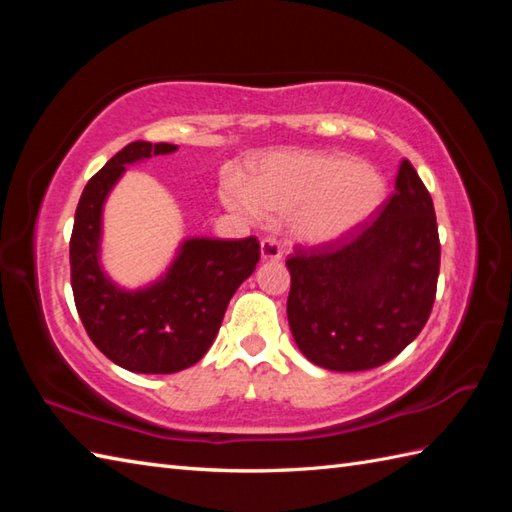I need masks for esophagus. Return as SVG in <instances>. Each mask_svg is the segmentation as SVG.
Returning a JSON list of instances; mask_svg holds the SVG:
<instances>
[{
    "mask_svg": "<svg viewBox=\"0 0 512 512\" xmlns=\"http://www.w3.org/2000/svg\"><path fill=\"white\" fill-rule=\"evenodd\" d=\"M262 259L264 262H277V259H281V246L275 237L262 239Z\"/></svg>",
    "mask_w": 512,
    "mask_h": 512,
    "instance_id": "1",
    "label": "esophagus"
}]
</instances>
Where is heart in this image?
Returning <instances> with one entry per match:
<instances>
[{"label": "heart", "mask_w": 512, "mask_h": 512, "mask_svg": "<svg viewBox=\"0 0 512 512\" xmlns=\"http://www.w3.org/2000/svg\"><path fill=\"white\" fill-rule=\"evenodd\" d=\"M222 202L246 220L262 209L292 213L295 235L308 244H332L352 235L378 213L387 180L350 154L279 151L257 160L248 182L226 176Z\"/></svg>", "instance_id": "1"}]
</instances>
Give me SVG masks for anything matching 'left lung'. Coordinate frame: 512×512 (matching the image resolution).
<instances>
[{
  "instance_id": "left-lung-1",
  "label": "left lung",
  "mask_w": 512,
  "mask_h": 512,
  "mask_svg": "<svg viewBox=\"0 0 512 512\" xmlns=\"http://www.w3.org/2000/svg\"><path fill=\"white\" fill-rule=\"evenodd\" d=\"M288 323L303 356L363 372L398 356L427 323L440 273L433 200L409 160L372 224L288 257Z\"/></svg>"
}]
</instances>
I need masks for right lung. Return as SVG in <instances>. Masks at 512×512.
I'll return each instance as SVG.
<instances>
[{
  "mask_svg": "<svg viewBox=\"0 0 512 512\" xmlns=\"http://www.w3.org/2000/svg\"><path fill=\"white\" fill-rule=\"evenodd\" d=\"M178 145L136 140L85 184L70 237L72 292L92 343L136 374H173L209 352L228 301L259 262L257 237H189L167 273L138 290L116 286L101 266L103 204L127 165Z\"/></svg>",
  "mask_w": 512,
  "mask_h": 512,
  "instance_id": "1",
  "label": "right lung"
}]
</instances>
